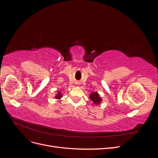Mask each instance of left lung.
<instances>
[{
	"label": "left lung",
	"instance_id": "obj_1",
	"mask_svg": "<svg viewBox=\"0 0 158 158\" xmlns=\"http://www.w3.org/2000/svg\"><path fill=\"white\" fill-rule=\"evenodd\" d=\"M89 99L93 102L95 106H98L99 103L102 102V98L100 97L99 94L97 92H92L91 94H89Z\"/></svg>",
	"mask_w": 158,
	"mask_h": 158
}]
</instances>
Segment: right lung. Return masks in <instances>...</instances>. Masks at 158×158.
Segmentation results:
<instances>
[{
  "instance_id": "add662e5",
  "label": "right lung",
  "mask_w": 158,
  "mask_h": 158,
  "mask_svg": "<svg viewBox=\"0 0 158 158\" xmlns=\"http://www.w3.org/2000/svg\"><path fill=\"white\" fill-rule=\"evenodd\" d=\"M63 94H62V93L60 92V91H57V94L55 95V98L56 99H60L63 98Z\"/></svg>"
}]
</instances>
